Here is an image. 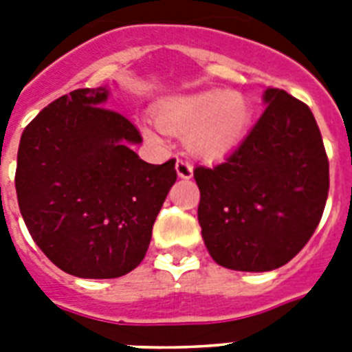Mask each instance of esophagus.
<instances>
[{
  "label": "esophagus",
  "instance_id": "esophagus-1",
  "mask_svg": "<svg viewBox=\"0 0 352 352\" xmlns=\"http://www.w3.org/2000/svg\"><path fill=\"white\" fill-rule=\"evenodd\" d=\"M175 170L177 175L181 177V179H190L193 175V166L186 159H177Z\"/></svg>",
  "mask_w": 352,
  "mask_h": 352
}]
</instances>
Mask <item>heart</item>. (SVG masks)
<instances>
[{"instance_id":"b5f03b06","label":"heart","mask_w":352,"mask_h":352,"mask_svg":"<svg viewBox=\"0 0 352 352\" xmlns=\"http://www.w3.org/2000/svg\"><path fill=\"white\" fill-rule=\"evenodd\" d=\"M159 120L166 131L188 135L193 153L214 159L230 151L245 138L250 126V106L243 95L225 89H210L177 96L159 109ZM144 137L162 142L164 130L142 122Z\"/></svg>"}]
</instances>
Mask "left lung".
<instances>
[{
    "label": "left lung",
    "mask_w": 352,
    "mask_h": 352,
    "mask_svg": "<svg viewBox=\"0 0 352 352\" xmlns=\"http://www.w3.org/2000/svg\"><path fill=\"white\" fill-rule=\"evenodd\" d=\"M267 109L221 164L197 166L199 225L217 265L241 272L283 267L307 245L329 193V160L307 104L268 87Z\"/></svg>",
    "instance_id": "obj_1"
}]
</instances>
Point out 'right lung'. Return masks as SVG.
Listing matches in <instances>:
<instances>
[{
    "label": "right lung",
    "instance_id": "obj_1",
    "mask_svg": "<svg viewBox=\"0 0 352 352\" xmlns=\"http://www.w3.org/2000/svg\"><path fill=\"white\" fill-rule=\"evenodd\" d=\"M107 96V87L71 91L38 113L19 140V212L41 252L76 278L137 268L177 181L175 159L148 164L129 148L142 137L104 107Z\"/></svg>",
    "mask_w": 352,
    "mask_h": 352
}]
</instances>
